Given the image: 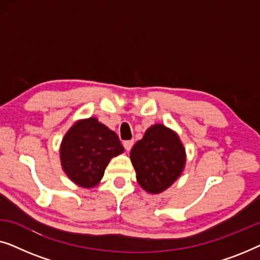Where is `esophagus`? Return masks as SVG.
Listing matches in <instances>:
<instances>
[{
  "mask_svg": "<svg viewBox=\"0 0 260 260\" xmlns=\"http://www.w3.org/2000/svg\"><path fill=\"white\" fill-rule=\"evenodd\" d=\"M134 143L135 142L131 140V141H124L123 142V145H124V148H125V150H131V148H133V145H134Z\"/></svg>",
  "mask_w": 260,
  "mask_h": 260,
  "instance_id": "esophagus-1",
  "label": "esophagus"
}]
</instances>
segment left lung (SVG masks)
<instances>
[{
    "label": "left lung",
    "mask_w": 260,
    "mask_h": 260,
    "mask_svg": "<svg viewBox=\"0 0 260 260\" xmlns=\"http://www.w3.org/2000/svg\"><path fill=\"white\" fill-rule=\"evenodd\" d=\"M130 158L140 186L149 193L158 194L181 175L186 151L175 133L162 124H155L134 145Z\"/></svg>",
    "instance_id": "1"
}]
</instances>
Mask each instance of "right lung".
I'll use <instances>...</instances> for the list:
<instances>
[{
    "label": "right lung",
    "mask_w": 260,
    "mask_h": 260,
    "mask_svg": "<svg viewBox=\"0 0 260 260\" xmlns=\"http://www.w3.org/2000/svg\"><path fill=\"white\" fill-rule=\"evenodd\" d=\"M118 136L98 119L77 122L63 137L60 159L66 175L83 188L97 186L110 159L122 154Z\"/></svg>",
    "instance_id": "1"
}]
</instances>
